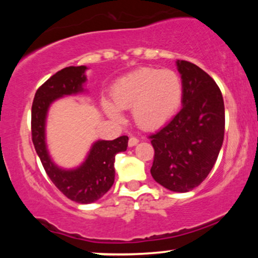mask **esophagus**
Wrapping results in <instances>:
<instances>
[{
    "label": "esophagus",
    "instance_id": "1",
    "mask_svg": "<svg viewBox=\"0 0 258 258\" xmlns=\"http://www.w3.org/2000/svg\"><path fill=\"white\" fill-rule=\"evenodd\" d=\"M138 138H136V137H131L128 139V146L130 147H135V146H137V143H138Z\"/></svg>",
    "mask_w": 258,
    "mask_h": 258
}]
</instances>
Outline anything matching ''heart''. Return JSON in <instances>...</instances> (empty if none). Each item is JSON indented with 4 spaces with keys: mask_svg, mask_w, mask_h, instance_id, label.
I'll list each match as a JSON object with an SVG mask.
<instances>
[{
    "mask_svg": "<svg viewBox=\"0 0 258 258\" xmlns=\"http://www.w3.org/2000/svg\"><path fill=\"white\" fill-rule=\"evenodd\" d=\"M110 102L103 103L109 117L120 120L123 109L132 108L138 127L154 131L166 125L183 99V82L176 72L141 68L121 78L111 90Z\"/></svg>",
    "mask_w": 258,
    "mask_h": 258,
    "instance_id": "obj_1",
    "label": "heart"
}]
</instances>
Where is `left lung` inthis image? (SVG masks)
I'll use <instances>...</instances> for the list:
<instances>
[{
	"mask_svg": "<svg viewBox=\"0 0 258 258\" xmlns=\"http://www.w3.org/2000/svg\"><path fill=\"white\" fill-rule=\"evenodd\" d=\"M183 82L182 109L150 136L153 178L168 190L186 193L209 176L224 138V102L215 80L198 65L177 60Z\"/></svg>",
	"mask_w": 258,
	"mask_h": 258,
	"instance_id": "1",
	"label": "left lung"
}]
</instances>
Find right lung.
Returning a JSON list of instances; mask_svg holds the SVG:
<instances>
[{"instance_id": "obj_1", "label": "right lung", "mask_w": 258, "mask_h": 258, "mask_svg": "<svg viewBox=\"0 0 258 258\" xmlns=\"http://www.w3.org/2000/svg\"><path fill=\"white\" fill-rule=\"evenodd\" d=\"M87 68L68 67L51 76L35 93L31 108L32 143L44 171L59 190L70 200L79 204H91L104 195L115 179V155L125 152L127 136L114 141H97L87 158L79 167L65 170L52 161L46 144V117L55 99L84 92Z\"/></svg>"}]
</instances>
